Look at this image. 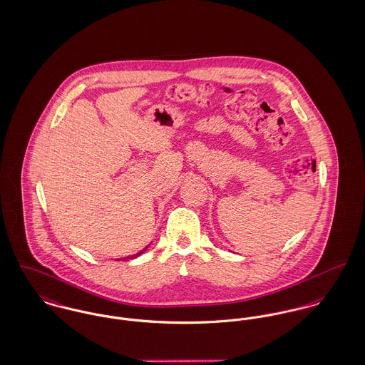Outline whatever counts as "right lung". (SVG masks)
I'll use <instances>...</instances> for the list:
<instances>
[{"instance_id":"obj_1","label":"right lung","mask_w":365,"mask_h":365,"mask_svg":"<svg viewBox=\"0 0 365 365\" xmlns=\"http://www.w3.org/2000/svg\"><path fill=\"white\" fill-rule=\"evenodd\" d=\"M147 250V247H144L143 250H140V252H138V254H135V255H130V257H125V258H122V259H128V258H136V257H139L140 254H143V252H145ZM118 261H120V258L118 259Z\"/></svg>"}]
</instances>
